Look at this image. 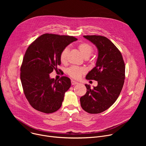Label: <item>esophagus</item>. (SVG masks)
<instances>
[{"mask_svg": "<svg viewBox=\"0 0 146 146\" xmlns=\"http://www.w3.org/2000/svg\"><path fill=\"white\" fill-rule=\"evenodd\" d=\"M71 83H72V85H73V86H74V85H76V84H78V83L77 81H75L74 80H72Z\"/></svg>", "mask_w": 146, "mask_h": 146, "instance_id": "obj_1", "label": "esophagus"}]
</instances>
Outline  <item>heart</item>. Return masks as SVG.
<instances>
[{"instance_id": "b5f03b06", "label": "heart", "mask_w": 146, "mask_h": 146, "mask_svg": "<svg viewBox=\"0 0 146 146\" xmlns=\"http://www.w3.org/2000/svg\"><path fill=\"white\" fill-rule=\"evenodd\" d=\"M78 49L81 54L85 59L89 58L94 51L93 47L91 45L87 43H82L78 46ZM69 52V47H66L62 51L60 54V60L63 64H65L67 62V56ZM85 70L80 67L73 66L68 68L66 70L67 74L72 78L74 79H79L81 78L82 74H84Z\"/></svg>"}]
</instances>
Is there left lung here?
<instances>
[{"label":"left lung","instance_id":"1","mask_svg":"<svg viewBox=\"0 0 146 146\" xmlns=\"http://www.w3.org/2000/svg\"><path fill=\"white\" fill-rule=\"evenodd\" d=\"M95 45L98 51L95 67L86 76L87 80L98 81V86L91 88L85 84L86 94L80 98L82 109L90 114H98L111 106L122 89L125 67L121 52L105 36H83Z\"/></svg>","mask_w":146,"mask_h":146}]
</instances>
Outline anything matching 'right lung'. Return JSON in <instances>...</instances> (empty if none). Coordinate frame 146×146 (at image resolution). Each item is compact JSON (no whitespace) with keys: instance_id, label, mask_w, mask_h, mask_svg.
I'll return each instance as SVG.
<instances>
[{"instance_id":"add662e5","label":"right lung","mask_w":146,"mask_h":146,"mask_svg":"<svg viewBox=\"0 0 146 146\" xmlns=\"http://www.w3.org/2000/svg\"><path fill=\"white\" fill-rule=\"evenodd\" d=\"M77 40L73 36L45 33L28 47L20 78L25 97L35 109L48 114L61 107L65 94L71 86L70 79L62 76L55 80L50 74L60 65L61 52Z\"/></svg>"}]
</instances>
